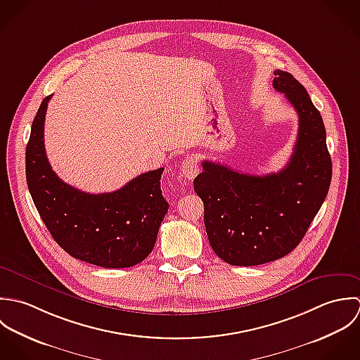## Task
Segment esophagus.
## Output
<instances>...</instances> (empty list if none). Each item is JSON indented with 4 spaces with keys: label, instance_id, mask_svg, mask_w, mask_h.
<instances>
[{
    "label": "esophagus",
    "instance_id": "34e87169",
    "mask_svg": "<svg viewBox=\"0 0 360 360\" xmlns=\"http://www.w3.org/2000/svg\"><path fill=\"white\" fill-rule=\"evenodd\" d=\"M179 169L188 179H193L199 174V164L193 157H186L182 161Z\"/></svg>",
    "mask_w": 360,
    "mask_h": 360
}]
</instances>
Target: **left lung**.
Masks as SVG:
<instances>
[{
    "label": "left lung",
    "mask_w": 360,
    "mask_h": 360,
    "mask_svg": "<svg viewBox=\"0 0 360 360\" xmlns=\"http://www.w3.org/2000/svg\"><path fill=\"white\" fill-rule=\"evenodd\" d=\"M273 86L299 117L297 139L287 165L250 175L203 161L195 192L205 205V225L217 256L232 266H259L290 253L319 213L331 184L326 128L306 89L276 71Z\"/></svg>",
    "instance_id": "obj_1"
}]
</instances>
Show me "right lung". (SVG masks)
<instances>
[{
  "instance_id": "add662e5",
  "label": "right lung",
  "mask_w": 360,
  "mask_h": 360,
  "mask_svg": "<svg viewBox=\"0 0 360 360\" xmlns=\"http://www.w3.org/2000/svg\"><path fill=\"white\" fill-rule=\"evenodd\" d=\"M47 96L26 146V181L54 240L75 259L104 267H132L150 255L168 212L160 179L164 168L141 174L115 192L91 195L61 181L44 148Z\"/></svg>"
}]
</instances>
